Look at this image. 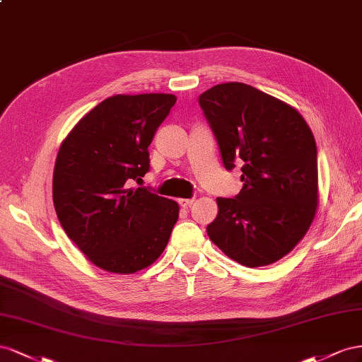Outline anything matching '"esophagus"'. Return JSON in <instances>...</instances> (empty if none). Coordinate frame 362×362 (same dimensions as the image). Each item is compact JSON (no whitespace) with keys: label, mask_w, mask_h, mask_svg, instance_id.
I'll return each mask as SVG.
<instances>
[{"label":"esophagus","mask_w":362,"mask_h":362,"mask_svg":"<svg viewBox=\"0 0 362 362\" xmlns=\"http://www.w3.org/2000/svg\"><path fill=\"white\" fill-rule=\"evenodd\" d=\"M194 203V199H180L179 200V204L182 206V208H188V206H191Z\"/></svg>","instance_id":"obj_1"}]
</instances>
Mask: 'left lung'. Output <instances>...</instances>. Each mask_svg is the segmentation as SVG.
<instances>
[{
  "label": "left lung",
  "instance_id": "1",
  "mask_svg": "<svg viewBox=\"0 0 362 362\" xmlns=\"http://www.w3.org/2000/svg\"><path fill=\"white\" fill-rule=\"evenodd\" d=\"M226 170L241 165L243 188L216 199L206 227L218 249L245 267L290 253L311 226L318 203L317 146L294 107L250 85L230 81L199 97Z\"/></svg>",
  "mask_w": 362,
  "mask_h": 362
}]
</instances>
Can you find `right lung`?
Segmentation results:
<instances>
[{"label":"right lung","mask_w":362,"mask_h":362,"mask_svg":"<svg viewBox=\"0 0 362 362\" xmlns=\"http://www.w3.org/2000/svg\"><path fill=\"white\" fill-rule=\"evenodd\" d=\"M174 103L171 94L109 97L62 142L53 175L57 218L103 270L136 273L168 244L179 204L132 185L150 170L148 146Z\"/></svg>","instance_id":"1"}]
</instances>
